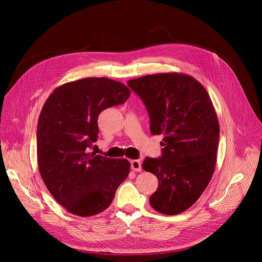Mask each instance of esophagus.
I'll return each mask as SVG.
<instances>
[{"label":"esophagus","instance_id":"1","mask_svg":"<svg viewBox=\"0 0 262 262\" xmlns=\"http://www.w3.org/2000/svg\"><path fill=\"white\" fill-rule=\"evenodd\" d=\"M131 169L133 171H141L142 170V163L139 160H132L131 161Z\"/></svg>","mask_w":262,"mask_h":262}]
</instances>
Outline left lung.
Here are the masks:
<instances>
[{"label":"left lung","instance_id":"1","mask_svg":"<svg viewBox=\"0 0 262 262\" xmlns=\"http://www.w3.org/2000/svg\"><path fill=\"white\" fill-rule=\"evenodd\" d=\"M143 100L150 133L163 134L160 158H145L158 188L149 196L157 212L176 215L199 199L214 173L220 125L207 90L184 73H157L128 81Z\"/></svg>","mask_w":262,"mask_h":262}]
</instances>
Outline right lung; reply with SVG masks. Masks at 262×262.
Listing matches in <instances>:
<instances>
[{
	"label": "right lung",
	"mask_w": 262,
	"mask_h": 262,
	"mask_svg": "<svg viewBox=\"0 0 262 262\" xmlns=\"http://www.w3.org/2000/svg\"><path fill=\"white\" fill-rule=\"evenodd\" d=\"M130 90L107 77H86L55 89L37 125V160L47 189L68 212L93 216L112 204L130 162L89 153L102 110L123 104Z\"/></svg>",
	"instance_id": "right-lung-1"
}]
</instances>
